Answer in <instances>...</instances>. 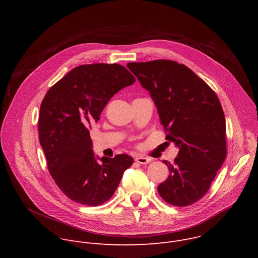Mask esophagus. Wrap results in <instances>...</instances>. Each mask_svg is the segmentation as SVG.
Wrapping results in <instances>:
<instances>
[{"label":"esophagus","mask_w":258,"mask_h":258,"mask_svg":"<svg viewBox=\"0 0 258 258\" xmlns=\"http://www.w3.org/2000/svg\"><path fill=\"white\" fill-rule=\"evenodd\" d=\"M135 160H136L138 163H140V164H148V163L151 161L150 158L142 156V155H137V156L135 157Z\"/></svg>","instance_id":"obj_1"}]
</instances>
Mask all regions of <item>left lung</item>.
<instances>
[{
  "label": "left lung",
  "mask_w": 258,
  "mask_h": 258,
  "mask_svg": "<svg viewBox=\"0 0 258 258\" xmlns=\"http://www.w3.org/2000/svg\"><path fill=\"white\" fill-rule=\"evenodd\" d=\"M127 67L150 93L166 139L178 148L159 195L174 206L198 201L210 187L227 155L226 119L209 86L187 66L171 60L131 62Z\"/></svg>",
  "instance_id": "left-lung-1"
}]
</instances>
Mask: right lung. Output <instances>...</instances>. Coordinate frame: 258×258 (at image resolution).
I'll return each mask as SVG.
<instances>
[{
    "label": "right lung",
    "instance_id": "right-lung-1",
    "mask_svg": "<svg viewBox=\"0 0 258 258\" xmlns=\"http://www.w3.org/2000/svg\"><path fill=\"white\" fill-rule=\"evenodd\" d=\"M135 82L122 65L86 64L70 70L46 94L40 109V144L52 177L72 201L88 206L106 202L133 164L126 154L95 156L90 128L108 101Z\"/></svg>",
    "mask_w": 258,
    "mask_h": 258
}]
</instances>
